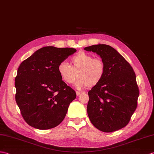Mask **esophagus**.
Segmentation results:
<instances>
[{"mask_svg":"<svg viewBox=\"0 0 154 154\" xmlns=\"http://www.w3.org/2000/svg\"><path fill=\"white\" fill-rule=\"evenodd\" d=\"M82 93H83V92H79V91H77V92H76V94H77V96H80Z\"/></svg>","mask_w":154,"mask_h":154,"instance_id":"esophagus-1","label":"esophagus"}]
</instances>
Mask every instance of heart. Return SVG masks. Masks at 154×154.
Instances as JSON below:
<instances>
[{
    "mask_svg": "<svg viewBox=\"0 0 154 154\" xmlns=\"http://www.w3.org/2000/svg\"><path fill=\"white\" fill-rule=\"evenodd\" d=\"M71 66L62 62L58 66V72L61 79L66 84H75L77 89L82 90L88 87H93L102 81L106 73L103 61L85 52H79L70 60Z\"/></svg>",
    "mask_w": 154,
    "mask_h": 154,
    "instance_id": "1",
    "label": "heart"
}]
</instances>
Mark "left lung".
<instances>
[{"label": "left lung", "mask_w": 154, "mask_h": 154, "mask_svg": "<svg viewBox=\"0 0 154 154\" xmlns=\"http://www.w3.org/2000/svg\"><path fill=\"white\" fill-rule=\"evenodd\" d=\"M96 52L106 65L102 81L89 91L87 113L98 130L111 133L125 127L137 108L139 89L127 61L112 46L99 44L85 48Z\"/></svg>", "instance_id": "left-lung-1"}]
</instances>
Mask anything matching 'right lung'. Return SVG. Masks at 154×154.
<instances>
[{"label":"right lung","instance_id":"add662e5","mask_svg":"<svg viewBox=\"0 0 154 154\" xmlns=\"http://www.w3.org/2000/svg\"><path fill=\"white\" fill-rule=\"evenodd\" d=\"M76 51L73 48L45 46L20 64L15 78L16 102L30 126L49 129L65 118L76 92L61 79L58 66Z\"/></svg>","mask_w":154,"mask_h":154}]
</instances>
